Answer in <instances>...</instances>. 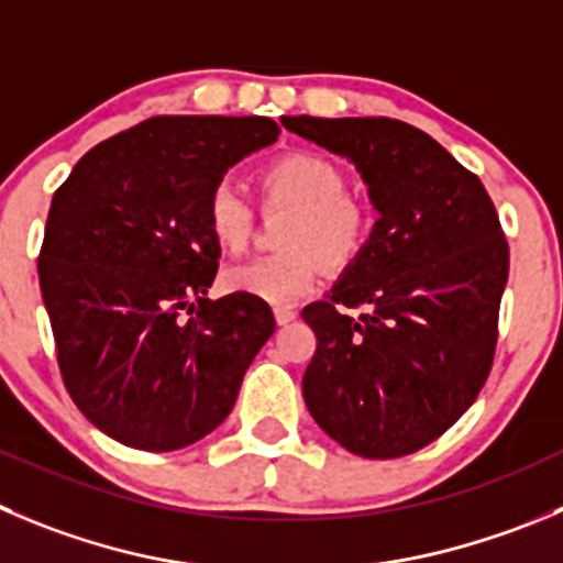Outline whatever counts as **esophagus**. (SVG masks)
I'll return each mask as SVG.
<instances>
[{
  "instance_id": "esophagus-1",
  "label": "esophagus",
  "mask_w": 563,
  "mask_h": 563,
  "mask_svg": "<svg viewBox=\"0 0 563 563\" xmlns=\"http://www.w3.org/2000/svg\"><path fill=\"white\" fill-rule=\"evenodd\" d=\"M273 318H276L278 325H287V323H290V320H296V309L276 307V309H273Z\"/></svg>"
}]
</instances>
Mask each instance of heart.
I'll use <instances>...</instances> for the list:
<instances>
[{
    "label": "heart",
    "instance_id": "heart-1",
    "mask_svg": "<svg viewBox=\"0 0 563 563\" xmlns=\"http://www.w3.org/2000/svg\"><path fill=\"white\" fill-rule=\"evenodd\" d=\"M265 210H290L282 229V254L232 265L223 273L229 292L292 303L307 296L320 276L353 265L371 243L373 212L347 192V176L334 159L314 152H292L260 170ZM207 229L227 254H243L254 238V207L229 181L207 201Z\"/></svg>",
    "mask_w": 563,
    "mask_h": 563
}]
</instances>
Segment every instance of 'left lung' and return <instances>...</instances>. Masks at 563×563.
<instances>
[{
	"instance_id": "obj_1",
	"label": "left lung",
	"mask_w": 563,
	"mask_h": 563,
	"mask_svg": "<svg viewBox=\"0 0 563 563\" xmlns=\"http://www.w3.org/2000/svg\"><path fill=\"white\" fill-rule=\"evenodd\" d=\"M296 135L347 157L378 221L331 296L303 307L318 347L309 415L345 451L398 459L431 445L492 371L508 243L475 174L395 118L290 115ZM367 306L358 319L345 308Z\"/></svg>"
}]
</instances>
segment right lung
I'll use <instances>...</instances> for the list:
<instances>
[{"label":"right lung","mask_w":563,"mask_h":563,"mask_svg":"<svg viewBox=\"0 0 563 563\" xmlns=\"http://www.w3.org/2000/svg\"><path fill=\"white\" fill-rule=\"evenodd\" d=\"M271 118L154 115L90 148L57 187L37 278L77 409L137 451L216 431L276 320L262 298H207L221 245L207 201L278 137Z\"/></svg>","instance_id":"right-lung-1"}]
</instances>
